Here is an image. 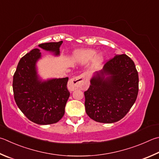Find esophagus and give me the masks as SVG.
I'll return each mask as SVG.
<instances>
[{"label": "esophagus", "instance_id": "34e87169", "mask_svg": "<svg viewBox=\"0 0 159 159\" xmlns=\"http://www.w3.org/2000/svg\"><path fill=\"white\" fill-rule=\"evenodd\" d=\"M86 74H82L80 76L72 78L68 82V89L70 91H74L78 88H81L84 85V80L86 79Z\"/></svg>", "mask_w": 159, "mask_h": 159}]
</instances>
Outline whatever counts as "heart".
Here are the masks:
<instances>
[{
    "mask_svg": "<svg viewBox=\"0 0 159 159\" xmlns=\"http://www.w3.org/2000/svg\"><path fill=\"white\" fill-rule=\"evenodd\" d=\"M96 55L97 52L94 50L88 49L77 52V53H75V56H76L78 59L82 60V61L88 62L93 59L95 56H96ZM102 60L103 57L101 56V55H97L96 57H95V62H96L97 64H99V63L102 62Z\"/></svg>",
    "mask_w": 159,
    "mask_h": 159,
    "instance_id": "heart-1",
    "label": "heart"
}]
</instances>
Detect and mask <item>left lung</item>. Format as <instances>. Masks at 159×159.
I'll use <instances>...</instances> for the list:
<instances>
[{"label": "left lung", "instance_id": "left-lung-1", "mask_svg": "<svg viewBox=\"0 0 159 159\" xmlns=\"http://www.w3.org/2000/svg\"><path fill=\"white\" fill-rule=\"evenodd\" d=\"M138 74L126 54L115 55L96 72L84 92L85 111L101 123H114L125 116L138 93Z\"/></svg>", "mask_w": 159, "mask_h": 159}]
</instances>
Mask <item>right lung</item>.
I'll use <instances>...</instances> for the list:
<instances>
[{"instance_id": "add662e5", "label": "right lung", "mask_w": 159, "mask_h": 159, "mask_svg": "<svg viewBox=\"0 0 159 159\" xmlns=\"http://www.w3.org/2000/svg\"><path fill=\"white\" fill-rule=\"evenodd\" d=\"M62 41L39 44L45 51L60 55ZM42 55L34 48L19 60L13 76L15 102L28 120L37 125H47L58 122L65 114L70 93L67 89L68 77L42 80L37 75L36 63Z\"/></svg>"}]
</instances>
